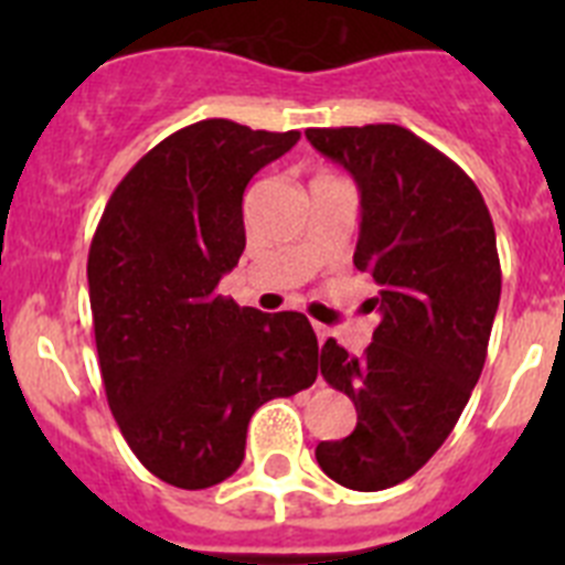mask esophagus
Wrapping results in <instances>:
<instances>
[{
	"mask_svg": "<svg viewBox=\"0 0 565 565\" xmlns=\"http://www.w3.org/2000/svg\"><path fill=\"white\" fill-rule=\"evenodd\" d=\"M313 331H317V339H319V344L326 342V339H328V328H326V326H319V322H313Z\"/></svg>",
	"mask_w": 565,
	"mask_h": 565,
	"instance_id": "obj_1",
	"label": "esophagus"
}]
</instances>
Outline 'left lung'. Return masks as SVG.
Returning a JSON list of instances; mask_svg holds the SVG:
<instances>
[{
	"mask_svg": "<svg viewBox=\"0 0 565 565\" xmlns=\"http://www.w3.org/2000/svg\"><path fill=\"white\" fill-rule=\"evenodd\" d=\"M353 174L362 226L353 266L379 286L382 322L364 356L337 339L319 371L356 404V430L322 441L328 478L379 492L416 476L456 427L487 359L501 299L495 226L458 163L398 124L306 129Z\"/></svg>",
	"mask_w": 565,
	"mask_h": 565,
	"instance_id": "1",
	"label": "left lung"
}]
</instances>
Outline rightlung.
<instances>
[{"label":"right lung","mask_w":565,"mask_h":565,"mask_svg":"<svg viewBox=\"0 0 565 565\" xmlns=\"http://www.w3.org/2000/svg\"><path fill=\"white\" fill-rule=\"evenodd\" d=\"M297 141V129L189 124L124 174L98 221L87 279L109 411L135 458L172 487L234 476L259 404L317 379L306 313L214 294L246 248L248 181Z\"/></svg>","instance_id":"add662e5"}]
</instances>
